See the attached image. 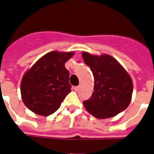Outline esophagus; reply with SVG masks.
<instances>
[{
  "label": "esophagus",
  "instance_id": "esophagus-1",
  "mask_svg": "<svg viewBox=\"0 0 154 154\" xmlns=\"http://www.w3.org/2000/svg\"><path fill=\"white\" fill-rule=\"evenodd\" d=\"M74 90L76 91V92L79 90V86H75V87H74Z\"/></svg>",
  "mask_w": 154,
  "mask_h": 154
}]
</instances>
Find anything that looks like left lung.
Wrapping results in <instances>:
<instances>
[{
	"label": "left lung",
	"mask_w": 154,
	"mask_h": 154,
	"mask_svg": "<svg viewBox=\"0 0 154 154\" xmlns=\"http://www.w3.org/2000/svg\"><path fill=\"white\" fill-rule=\"evenodd\" d=\"M82 57L94 77L92 96L83 102L86 110L96 118L105 119L126 109L131 101L133 83L121 64L109 55L98 57L83 52Z\"/></svg>",
	"instance_id": "1"
}]
</instances>
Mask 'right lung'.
I'll use <instances>...</instances> for the list:
<instances>
[{"instance_id": "add662e5", "label": "right lung", "mask_w": 154, "mask_h": 154, "mask_svg": "<svg viewBox=\"0 0 154 154\" xmlns=\"http://www.w3.org/2000/svg\"><path fill=\"white\" fill-rule=\"evenodd\" d=\"M74 52L51 51L41 57L23 75L20 91L25 106L38 115L48 116L60 106L70 93L69 72L65 63Z\"/></svg>"}]
</instances>
